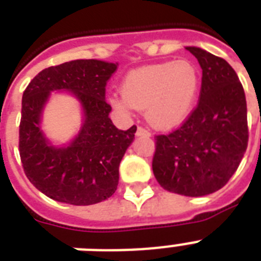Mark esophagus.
I'll return each instance as SVG.
<instances>
[{
  "mask_svg": "<svg viewBox=\"0 0 261 261\" xmlns=\"http://www.w3.org/2000/svg\"><path fill=\"white\" fill-rule=\"evenodd\" d=\"M150 135V131L146 130V128H143V127H138V130H137V137H146V138H149Z\"/></svg>",
  "mask_w": 261,
  "mask_h": 261,
  "instance_id": "1",
  "label": "esophagus"
}]
</instances>
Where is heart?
Returning a JSON list of instances; mask_svg holds the SVG:
<instances>
[{
    "instance_id": "1",
    "label": "heart",
    "mask_w": 261,
    "mask_h": 261,
    "mask_svg": "<svg viewBox=\"0 0 261 261\" xmlns=\"http://www.w3.org/2000/svg\"><path fill=\"white\" fill-rule=\"evenodd\" d=\"M199 87V71L190 61L145 65L127 73L112 104L122 111L146 110L151 126L171 130L190 116Z\"/></svg>"
}]
</instances>
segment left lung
I'll list each match as a JSON object with an SVG mask.
<instances>
[{
    "label": "left lung",
    "instance_id": "left-lung-1",
    "mask_svg": "<svg viewBox=\"0 0 261 261\" xmlns=\"http://www.w3.org/2000/svg\"><path fill=\"white\" fill-rule=\"evenodd\" d=\"M202 67L199 104L181 127L155 137L153 173L164 190L204 196L233 176L248 146L247 100L225 59L186 47Z\"/></svg>",
    "mask_w": 261,
    "mask_h": 261
}]
</instances>
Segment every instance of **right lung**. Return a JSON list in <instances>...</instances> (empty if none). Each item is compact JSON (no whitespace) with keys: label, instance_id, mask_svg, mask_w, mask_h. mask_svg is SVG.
<instances>
[{"label":"right lung","instance_id":"1","mask_svg":"<svg viewBox=\"0 0 261 261\" xmlns=\"http://www.w3.org/2000/svg\"><path fill=\"white\" fill-rule=\"evenodd\" d=\"M118 63L75 59L42 70L22 94L20 157L27 177L57 202L89 206L114 194L119 165L137 127L119 130L110 119L106 85ZM51 91H67L80 104L83 120L70 143L55 145L41 128Z\"/></svg>","mask_w":261,"mask_h":261}]
</instances>
